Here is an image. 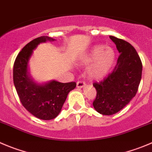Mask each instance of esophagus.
<instances>
[{
  "label": "esophagus",
  "instance_id": "1",
  "mask_svg": "<svg viewBox=\"0 0 152 152\" xmlns=\"http://www.w3.org/2000/svg\"><path fill=\"white\" fill-rule=\"evenodd\" d=\"M85 86H86V83L82 80L78 81L77 83H76V86H77V88H83Z\"/></svg>",
  "mask_w": 152,
  "mask_h": 152
}]
</instances>
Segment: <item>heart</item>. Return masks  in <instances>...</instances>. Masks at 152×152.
Segmentation results:
<instances>
[{
    "instance_id": "heart-1",
    "label": "heart",
    "mask_w": 152,
    "mask_h": 152,
    "mask_svg": "<svg viewBox=\"0 0 152 152\" xmlns=\"http://www.w3.org/2000/svg\"><path fill=\"white\" fill-rule=\"evenodd\" d=\"M115 61V52L103 45L94 46L83 58V63L91 64L88 73L92 78L101 79L110 72Z\"/></svg>"
}]
</instances>
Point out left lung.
Returning <instances> with one entry per match:
<instances>
[{"instance_id": "1", "label": "left lung", "mask_w": 152, "mask_h": 152, "mask_svg": "<svg viewBox=\"0 0 152 152\" xmlns=\"http://www.w3.org/2000/svg\"><path fill=\"white\" fill-rule=\"evenodd\" d=\"M120 55L111 73L99 83H94L97 95L94 108L105 115L115 114L135 97L142 78L141 59L131 44L110 36Z\"/></svg>"}]
</instances>
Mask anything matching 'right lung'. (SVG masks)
Here are the masks:
<instances>
[{
  "label": "right lung",
  "instance_id": "obj_1",
  "mask_svg": "<svg viewBox=\"0 0 152 152\" xmlns=\"http://www.w3.org/2000/svg\"><path fill=\"white\" fill-rule=\"evenodd\" d=\"M54 41L48 36L31 40L17 55L13 65V83L19 100L29 113L42 120H51L58 116L67 94L76 86L75 82L61 83L52 81L43 86L34 83L27 74L30 56L40 42Z\"/></svg>",
  "mask_w": 152,
  "mask_h": 152
}]
</instances>
